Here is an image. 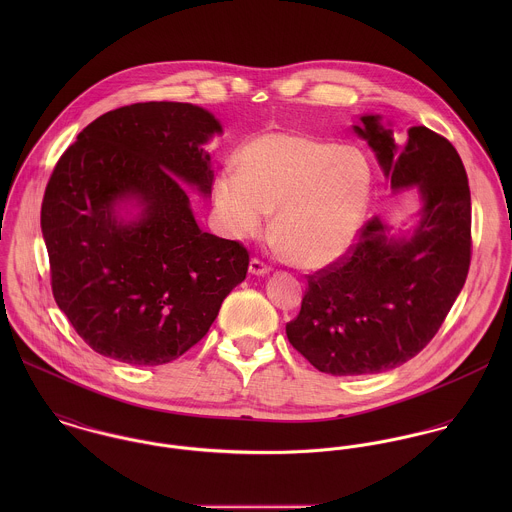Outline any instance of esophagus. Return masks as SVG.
Segmentation results:
<instances>
[{"label": "esophagus", "instance_id": "34e87169", "mask_svg": "<svg viewBox=\"0 0 512 512\" xmlns=\"http://www.w3.org/2000/svg\"><path fill=\"white\" fill-rule=\"evenodd\" d=\"M250 274H254V276H264V274H270V266L268 264H264L260 258H252L250 260Z\"/></svg>", "mask_w": 512, "mask_h": 512}]
</instances>
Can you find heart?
<instances>
[{
  "label": "heart",
  "instance_id": "obj_1",
  "mask_svg": "<svg viewBox=\"0 0 512 512\" xmlns=\"http://www.w3.org/2000/svg\"><path fill=\"white\" fill-rule=\"evenodd\" d=\"M372 167L363 149L266 132L236 153V171L215 181L220 226L232 238L258 236L274 213V236L301 268L331 266L353 246L365 219Z\"/></svg>",
  "mask_w": 512,
  "mask_h": 512
}]
</instances>
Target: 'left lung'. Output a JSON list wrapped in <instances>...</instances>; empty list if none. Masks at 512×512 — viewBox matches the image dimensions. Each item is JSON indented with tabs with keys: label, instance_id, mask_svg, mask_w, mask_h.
Returning <instances> with one entry per match:
<instances>
[{
	"label": "left lung",
	"instance_id": "1",
	"mask_svg": "<svg viewBox=\"0 0 512 512\" xmlns=\"http://www.w3.org/2000/svg\"><path fill=\"white\" fill-rule=\"evenodd\" d=\"M365 138L394 191L418 187L420 222L394 238L372 217L343 258L307 276L293 349L333 376L376 374L404 365L438 333L471 262V193L457 149L426 126L404 138L363 116Z\"/></svg>",
	"mask_w": 512,
	"mask_h": 512
}]
</instances>
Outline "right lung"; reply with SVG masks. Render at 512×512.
<instances>
[{
    "label": "right lung",
    "mask_w": 512,
    "mask_h": 512,
    "mask_svg": "<svg viewBox=\"0 0 512 512\" xmlns=\"http://www.w3.org/2000/svg\"><path fill=\"white\" fill-rule=\"evenodd\" d=\"M219 120L183 102H140L102 114L57 161L41 228L51 288L96 353L155 366L197 345L248 272V250L203 232L183 183L211 195L205 144ZM143 211L126 223L117 207Z\"/></svg>",
    "instance_id": "obj_1"
}]
</instances>
